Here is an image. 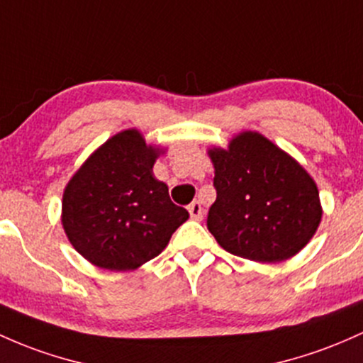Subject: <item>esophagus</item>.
Returning a JSON list of instances; mask_svg holds the SVG:
<instances>
[{"instance_id": "obj_1", "label": "esophagus", "mask_w": 363, "mask_h": 363, "mask_svg": "<svg viewBox=\"0 0 363 363\" xmlns=\"http://www.w3.org/2000/svg\"><path fill=\"white\" fill-rule=\"evenodd\" d=\"M188 210H189V215H191V218H193V220H201L203 218V206H201V203L200 201H193L191 203V205L188 206Z\"/></svg>"}]
</instances>
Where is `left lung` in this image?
Instances as JSON below:
<instances>
[{"instance_id":"8db88e82","label":"left lung","mask_w":363,"mask_h":363,"mask_svg":"<svg viewBox=\"0 0 363 363\" xmlns=\"http://www.w3.org/2000/svg\"><path fill=\"white\" fill-rule=\"evenodd\" d=\"M217 200L206 227L225 252L262 264L291 258L312 240L322 208L313 179L258 133L208 151Z\"/></svg>"}]
</instances>
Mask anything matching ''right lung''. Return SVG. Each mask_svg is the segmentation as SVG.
<instances>
[{
    "label": "right lung",
    "instance_id": "add662e5",
    "mask_svg": "<svg viewBox=\"0 0 363 363\" xmlns=\"http://www.w3.org/2000/svg\"><path fill=\"white\" fill-rule=\"evenodd\" d=\"M160 151L136 129L123 130L87 158L63 193L67 238L91 264L106 270H133L155 258L188 220V210L153 177Z\"/></svg>",
    "mask_w": 363,
    "mask_h": 363
}]
</instances>
